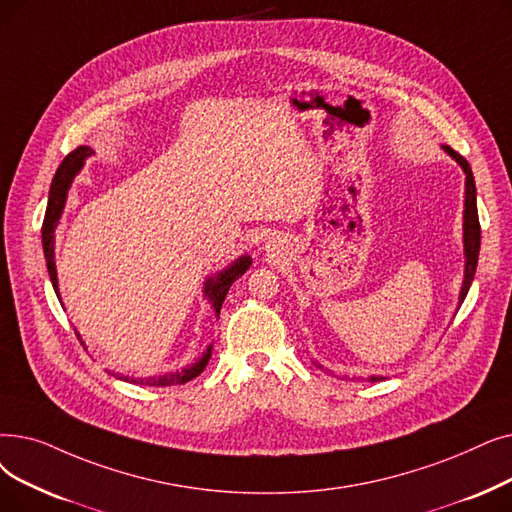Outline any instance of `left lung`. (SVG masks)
I'll return each instance as SVG.
<instances>
[{
    "label": "left lung",
    "mask_w": 512,
    "mask_h": 512,
    "mask_svg": "<svg viewBox=\"0 0 512 512\" xmlns=\"http://www.w3.org/2000/svg\"><path fill=\"white\" fill-rule=\"evenodd\" d=\"M450 157L462 167L466 182H464V280H462V288H460V297L458 301L462 303L466 293H469L471 282L475 278L477 272V259H479V247H481V226H479V215H477V190H475V177L471 171V165L466 163V159L462 154H458L456 150H452L450 146H443ZM383 376H370V381H379Z\"/></svg>",
    "instance_id": "obj_1"
}]
</instances>
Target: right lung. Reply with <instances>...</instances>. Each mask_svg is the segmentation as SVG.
Masks as SVG:
<instances>
[{
	"label": "right lung",
	"instance_id": "right-lung-1",
	"mask_svg": "<svg viewBox=\"0 0 512 512\" xmlns=\"http://www.w3.org/2000/svg\"><path fill=\"white\" fill-rule=\"evenodd\" d=\"M94 150L87 148V146H79L75 148L71 154H66L64 161L60 163L54 180H52V186H50V196H48V209H46V217H43V226H41V242H43V255H46V263H48V274H50V280H52V286L56 295L60 297L58 293V278H56V261H54V232H56V226L58 221L62 217V211H64V203H66V194H69V188L75 180V175L83 169V163L87 157H92ZM251 257L249 255H242L240 259H236L230 268L221 270L219 274L207 278L205 282V297L211 301L215 314L219 316V309H221V303H224L230 286L234 280H238L244 272L249 270L251 265ZM79 337V332H77ZM211 349L213 345L207 347V351L203 353V358H198L192 366L180 370V372H171V374H161V376H150V379H133V376H125V381L129 383H138V385H157V387H169V385H184L192 379H196L198 374H201L209 360H211Z\"/></svg>",
	"mask_w": 512,
	"mask_h": 512
}]
</instances>
